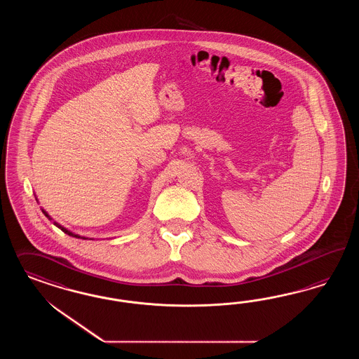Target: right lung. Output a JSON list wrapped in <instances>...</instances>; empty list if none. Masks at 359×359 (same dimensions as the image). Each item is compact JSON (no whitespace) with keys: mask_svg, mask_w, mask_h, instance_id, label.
<instances>
[{"mask_svg":"<svg viewBox=\"0 0 359 359\" xmlns=\"http://www.w3.org/2000/svg\"><path fill=\"white\" fill-rule=\"evenodd\" d=\"M42 212H43V215H44V216H46V217L48 218V219H51V221H53V222H54L55 226H57V228L60 229V230H63V231H65V234H68V236H71V237H76V238L88 239L87 237H81V236H79V234H75V233H74V231H71V230H68V229L65 228V226H63V225H60V224H59V222H56V221H54V219H53V217H51V216H50V215H48V213H47V212H46V210H44V209H42Z\"/></svg>","mask_w":359,"mask_h":359,"instance_id":"add662e5","label":"right lung"}]
</instances>
